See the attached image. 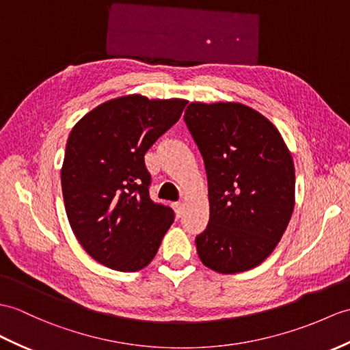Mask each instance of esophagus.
<instances>
[{"label":"esophagus","instance_id":"1","mask_svg":"<svg viewBox=\"0 0 350 350\" xmlns=\"http://www.w3.org/2000/svg\"><path fill=\"white\" fill-rule=\"evenodd\" d=\"M173 207H174V212L177 216H182L183 213V202L177 201V202H173Z\"/></svg>","mask_w":350,"mask_h":350}]
</instances>
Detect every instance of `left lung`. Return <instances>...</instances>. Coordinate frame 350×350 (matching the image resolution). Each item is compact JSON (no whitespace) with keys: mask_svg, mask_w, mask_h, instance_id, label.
<instances>
[{"mask_svg":"<svg viewBox=\"0 0 350 350\" xmlns=\"http://www.w3.org/2000/svg\"><path fill=\"white\" fill-rule=\"evenodd\" d=\"M185 122L204 159L210 221L200 234L201 262L222 274L270 256L295 206V168L270 120L240 103H191Z\"/></svg>","mask_w":350,"mask_h":350,"instance_id":"1","label":"left lung"}]
</instances>
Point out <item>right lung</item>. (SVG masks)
I'll return each mask as SVG.
<instances>
[{"instance_id": "obj_1", "label": "right lung", "mask_w": 350, "mask_h": 350, "mask_svg": "<svg viewBox=\"0 0 350 350\" xmlns=\"http://www.w3.org/2000/svg\"><path fill=\"white\" fill-rule=\"evenodd\" d=\"M186 104L125 95L72 126L61 168L64 204L76 239L96 262L126 273L155 258L174 212L150 200L144 153Z\"/></svg>"}]
</instances>
